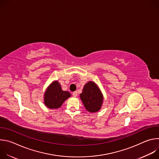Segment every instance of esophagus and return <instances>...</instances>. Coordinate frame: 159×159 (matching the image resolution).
I'll list each match as a JSON object with an SVG mask.
<instances>
[{"label": "esophagus", "instance_id": "esophagus-1", "mask_svg": "<svg viewBox=\"0 0 159 159\" xmlns=\"http://www.w3.org/2000/svg\"><path fill=\"white\" fill-rule=\"evenodd\" d=\"M72 94H73V96H74V97H76V96H77L78 93H77V91H75V92H74V93H72Z\"/></svg>", "mask_w": 159, "mask_h": 159}]
</instances>
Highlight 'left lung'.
I'll list each match as a JSON object with an SVG mask.
<instances>
[{
    "mask_svg": "<svg viewBox=\"0 0 159 159\" xmlns=\"http://www.w3.org/2000/svg\"><path fill=\"white\" fill-rule=\"evenodd\" d=\"M80 99L85 109L90 112L98 111L102 106L103 96L97 85L93 82H87L84 87Z\"/></svg>",
    "mask_w": 159,
    "mask_h": 159,
    "instance_id": "left-lung-1",
    "label": "left lung"
}]
</instances>
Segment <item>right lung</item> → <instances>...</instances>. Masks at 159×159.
<instances>
[{"instance_id":"obj_1","label":"right lung","mask_w":159,"mask_h":159,"mask_svg":"<svg viewBox=\"0 0 159 159\" xmlns=\"http://www.w3.org/2000/svg\"><path fill=\"white\" fill-rule=\"evenodd\" d=\"M70 96L69 92L62 90L58 81H55L48 87L44 93V104L50 109H57Z\"/></svg>"}]
</instances>
